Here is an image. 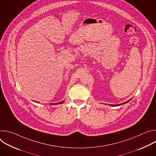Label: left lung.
<instances>
[{
  "instance_id": "left-lung-1",
  "label": "left lung",
  "mask_w": 156,
  "mask_h": 156,
  "mask_svg": "<svg viewBox=\"0 0 156 156\" xmlns=\"http://www.w3.org/2000/svg\"><path fill=\"white\" fill-rule=\"evenodd\" d=\"M131 99H129V101H126V102H123V103H122V104H119V105H114V106H118V105H122V104H126V102H129V101ZM111 105H112V106H113V105H112V104H111Z\"/></svg>"
}]
</instances>
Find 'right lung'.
I'll list each match as a JSON object with an SVG mask.
<instances>
[{
	"label": "right lung",
	"mask_w": 156,
	"mask_h": 156,
	"mask_svg": "<svg viewBox=\"0 0 156 156\" xmlns=\"http://www.w3.org/2000/svg\"><path fill=\"white\" fill-rule=\"evenodd\" d=\"M63 101H62V102H57V103H55V104L54 103V104H53V105H54V104H62V103H63ZM51 105H52V104H51Z\"/></svg>",
	"instance_id": "obj_1"
}]
</instances>
